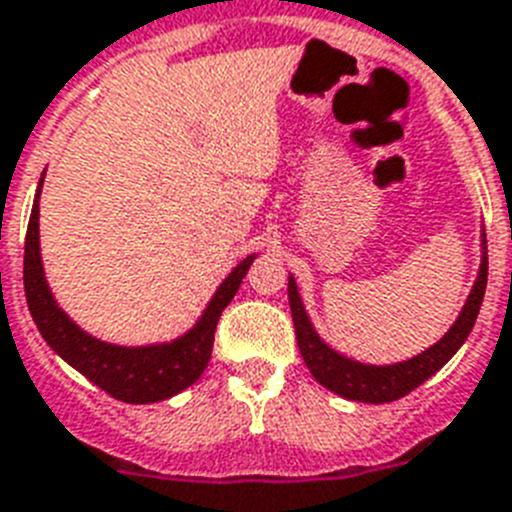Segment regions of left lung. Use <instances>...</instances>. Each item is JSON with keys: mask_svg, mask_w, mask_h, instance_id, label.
Wrapping results in <instances>:
<instances>
[{"mask_svg": "<svg viewBox=\"0 0 512 512\" xmlns=\"http://www.w3.org/2000/svg\"><path fill=\"white\" fill-rule=\"evenodd\" d=\"M482 264H479V277H476L471 295L466 300L461 316L456 318L448 334L440 339L438 344H432L422 355L412 357L406 362H396V365H362V362L349 360V357L339 355L336 349L321 342V336L316 334L313 323H310L308 313L300 300L298 285L290 277L287 285V298H290L292 321H295V336H298L300 355H303L305 365H308L310 375L321 383L323 388L339 393L344 399L365 401V404H386V401H396L414 391L417 386L438 373L445 362L451 360L458 352V347L466 342V336L474 329V321L482 308L484 290H487V240H482Z\"/></svg>", "mask_w": 512, "mask_h": 512, "instance_id": "8db88e82", "label": "left lung"}]
</instances>
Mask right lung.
<instances>
[{
    "label": "right lung",
    "instance_id": "right-lung-1",
    "mask_svg": "<svg viewBox=\"0 0 512 512\" xmlns=\"http://www.w3.org/2000/svg\"><path fill=\"white\" fill-rule=\"evenodd\" d=\"M43 178L38 183L36 202L30 212L28 235H25L23 282L28 298L30 316L46 344L61 360H67L74 370H80L87 381L111 393L113 399L126 404H155L170 399L199 381L212 357L214 331L222 310L235 298L240 282L246 277L248 266L256 256H246L227 274L225 282L217 287L209 300L204 316L196 321L191 331L170 344H150V347H116L85 334V331L56 305L48 290L41 264V243H38V196H41Z\"/></svg>",
    "mask_w": 512,
    "mask_h": 512
}]
</instances>
